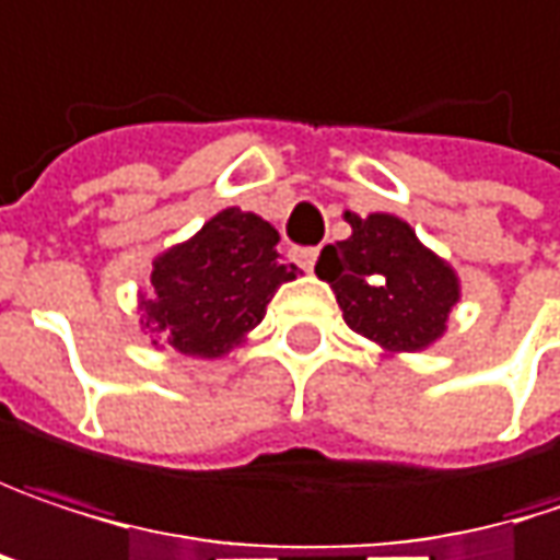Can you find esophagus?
<instances>
[{"mask_svg":"<svg viewBox=\"0 0 560 560\" xmlns=\"http://www.w3.org/2000/svg\"><path fill=\"white\" fill-rule=\"evenodd\" d=\"M315 257H318V247H300V250H296V260H300V267H306V270H313Z\"/></svg>","mask_w":560,"mask_h":560,"instance_id":"obj_1","label":"esophagus"}]
</instances>
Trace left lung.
Segmentation results:
<instances>
[{
    "label": "left lung",
    "mask_w": 560,
    "mask_h": 560,
    "mask_svg": "<svg viewBox=\"0 0 560 560\" xmlns=\"http://www.w3.org/2000/svg\"><path fill=\"white\" fill-rule=\"evenodd\" d=\"M351 238L322 247L315 273L335 290L345 322L384 351H422L445 335L460 300L457 273L409 222L345 212Z\"/></svg>",
    "instance_id": "obj_1"
}]
</instances>
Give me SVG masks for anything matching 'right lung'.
<instances>
[{
    "label": "right lung",
    "mask_w": 560,
    "mask_h": 560,
    "mask_svg": "<svg viewBox=\"0 0 560 560\" xmlns=\"http://www.w3.org/2000/svg\"><path fill=\"white\" fill-rule=\"evenodd\" d=\"M277 229L254 212L222 209L189 242L164 250L151 270L141 322L189 358H219L264 318L296 264L277 254ZM158 345V341H154Z\"/></svg>",
    "instance_id": "1"
}]
</instances>
